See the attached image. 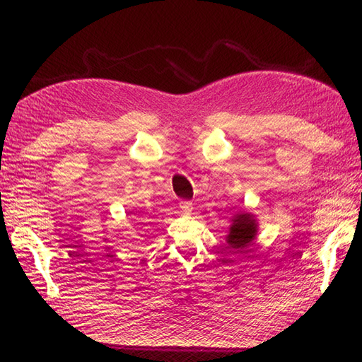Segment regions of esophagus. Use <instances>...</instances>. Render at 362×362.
Masks as SVG:
<instances>
[{"mask_svg": "<svg viewBox=\"0 0 362 362\" xmlns=\"http://www.w3.org/2000/svg\"><path fill=\"white\" fill-rule=\"evenodd\" d=\"M179 206L183 213H189L191 210H193V204H191L189 201H180Z\"/></svg>", "mask_w": 362, "mask_h": 362, "instance_id": "34e87169", "label": "esophagus"}]
</instances>
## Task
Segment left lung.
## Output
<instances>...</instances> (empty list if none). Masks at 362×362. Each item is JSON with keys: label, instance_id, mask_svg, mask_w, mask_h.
Instances as JSON below:
<instances>
[{"label": "left lung", "instance_id": "left-lung-1", "mask_svg": "<svg viewBox=\"0 0 362 362\" xmlns=\"http://www.w3.org/2000/svg\"><path fill=\"white\" fill-rule=\"evenodd\" d=\"M257 233V224L252 214L241 213L233 219V224L230 227V233L227 236V243L230 247L243 249L247 247Z\"/></svg>", "mask_w": 362, "mask_h": 362}]
</instances>
